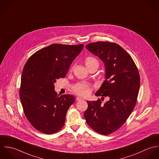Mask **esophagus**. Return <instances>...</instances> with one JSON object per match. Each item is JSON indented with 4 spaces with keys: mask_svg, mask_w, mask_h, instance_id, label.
<instances>
[{
    "mask_svg": "<svg viewBox=\"0 0 159 159\" xmlns=\"http://www.w3.org/2000/svg\"><path fill=\"white\" fill-rule=\"evenodd\" d=\"M76 100H77V101H83V100H84V99H83L82 98H81V97L78 96V97H77Z\"/></svg>",
    "mask_w": 159,
    "mask_h": 159,
    "instance_id": "34e87169",
    "label": "esophagus"
}]
</instances>
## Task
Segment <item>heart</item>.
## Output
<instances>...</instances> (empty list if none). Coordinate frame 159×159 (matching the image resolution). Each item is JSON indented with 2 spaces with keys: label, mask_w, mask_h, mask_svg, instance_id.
Instances as JSON below:
<instances>
[{
  "label": "heart",
  "mask_w": 159,
  "mask_h": 159,
  "mask_svg": "<svg viewBox=\"0 0 159 159\" xmlns=\"http://www.w3.org/2000/svg\"><path fill=\"white\" fill-rule=\"evenodd\" d=\"M96 63H98V61L95 58L90 57H87L85 60V64L87 68L90 67L91 65ZM92 89V86L89 84L85 83V82L78 83L73 87L74 92L76 94L82 96L89 95L91 93Z\"/></svg>",
  "instance_id": "obj_1"
}]
</instances>
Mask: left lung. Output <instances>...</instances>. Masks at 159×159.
<instances>
[{"instance_id":"obj_1","label":"left lung","mask_w":159,"mask_h":159,"mask_svg":"<svg viewBox=\"0 0 159 159\" xmlns=\"http://www.w3.org/2000/svg\"><path fill=\"white\" fill-rule=\"evenodd\" d=\"M85 47L104 64L106 80L95 95L109 100L104 104L100 99L87 101L84 116L96 132L107 135L124 125L135 106L140 85L139 72L131 56L116 43L97 42Z\"/></svg>"}]
</instances>
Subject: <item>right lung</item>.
I'll return each mask as SVG.
<instances>
[{
  "label": "right lung",
  "mask_w": 159,
  "mask_h": 159,
  "mask_svg": "<svg viewBox=\"0 0 159 159\" xmlns=\"http://www.w3.org/2000/svg\"><path fill=\"white\" fill-rule=\"evenodd\" d=\"M83 48V44H52L34 53L25 64L20 97L27 119L38 131L50 134L63 127L67 111L75 98L58 95L54 84L66 76Z\"/></svg>",
  "instance_id": "obj_1"
}]
</instances>
